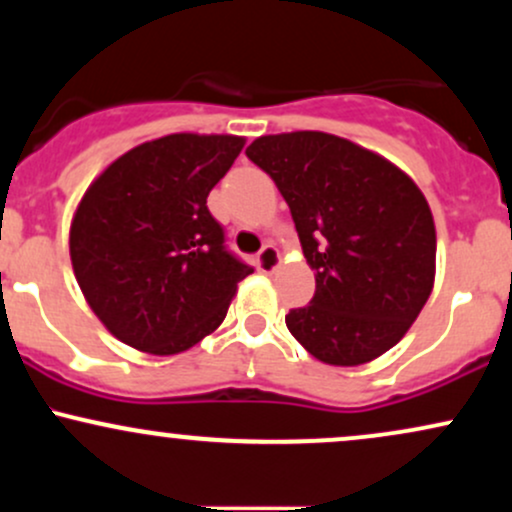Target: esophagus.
Returning <instances> with one entry per match:
<instances>
[{"mask_svg": "<svg viewBox=\"0 0 512 512\" xmlns=\"http://www.w3.org/2000/svg\"><path fill=\"white\" fill-rule=\"evenodd\" d=\"M279 267H281L279 250H276L274 245H264L260 255H257V269H260L262 274H274Z\"/></svg>", "mask_w": 512, "mask_h": 512, "instance_id": "1", "label": "esophagus"}]
</instances>
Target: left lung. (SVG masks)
<instances>
[{"label": "left lung", "mask_w": 512, "mask_h": 512, "mask_svg": "<svg viewBox=\"0 0 512 512\" xmlns=\"http://www.w3.org/2000/svg\"><path fill=\"white\" fill-rule=\"evenodd\" d=\"M245 154L279 187L315 272L313 301L289 310V332L327 366L383 356L436 281V223L424 192L385 156L337 134H264Z\"/></svg>", "instance_id": "left-lung-1"}]
</instances>
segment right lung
Returning <instances> with one entry per match:
<instances>
[{"mask_svg": "<svg viewBox=\"0 0 512 512\" xmlns=\"http://www.w3.org/2000/svg\"><path fill=\"white\" fill-rule=\"evenodd\" d=\"M243 146L236 134L151 139L115 158L76 204L74 276L122 344L173 356L223 322L252 267L223 248L207 197Z\"/></svg>", "mask_w": 512, "mask_h": 512, "instance_id": "1", "label": "right lung"}]
</instances>
